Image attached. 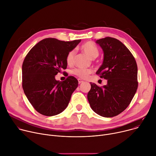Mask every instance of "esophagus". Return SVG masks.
Masks as SVG:
<instances>
[{"instance_id":"esophagus-1","label":"esophagus","mask_w":156,"mask_h":156,"mask_svg":"<svg viewBox=\"0 0 156 156\" xmlns=\"http://www.w3.org/2000/svg\"><path fill=\"white\" fill-rule=\"evenodd\" d=\"M78 83H79V84H80V83H83L84 81H83V80H82L81 79H80V78H78Z\"/></svg>"}]
</instances>
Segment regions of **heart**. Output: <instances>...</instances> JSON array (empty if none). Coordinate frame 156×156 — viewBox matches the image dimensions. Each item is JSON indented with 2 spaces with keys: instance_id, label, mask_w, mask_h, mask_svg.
<instances>
[{
  "instance_id": "obj_1",
  "label": "heart",
  "mask_w": 156,
  "mask_h": 156,
  "mask_svg": "<svg viewBox=\"0 0 156 156\" xmlns=\"http://www.w3.org/2000/svg\"><path fill=\"white\" fill-rule=\"evenodd\" d=\"M81 50L85 53L89 58L91 59H94L99 55V50L96 45L90 41H88L87 43L84 44L81 47ZM75 55V50H72L69 51L66 56V62L68 65H72L74 61ZM92 73V70L90 69H84V68H75L72 70V73L76 76L82 78L86 79L88 76Z\"/></svg>"
}]
</instances>
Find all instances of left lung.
Instances as JSON below:
<instances>
[{
    "label": "left lung",
    "mask_w": 156,
    "mask_h": 156,
    "mask_svg": "<svg viewBox=\"0 0 156 156\" xmlns=\"http://www.w3.org/2000/svg\"><path fill=\"white\" fill-rule=\"evenodd\" d=\"M96 43L104 53L103 64L96 73L108 83L100 87L90 83L88 100L98 115L114 117L129 106L137 91V66L133 54L119 40L108 37Z\"/></svg>",
    "instance_id": "obj_1"
}]
</instances>
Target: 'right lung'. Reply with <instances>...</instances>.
Instances as JSON below:
<instances>
[{
	"label": "right lung",
	"mask_w": 156,
	"mask_h": 156,
	"mask_svg": "<svg viewBox=\"0 0 156 156\" xmlns=\"http://www.w3.org/2000/svg\"><path fill=\"white\" fill-rule=\"evenodd\" d=\"M80 41L45 38L25 56L22 64V88L28 100L41 115L55 116L68 106L78 81L72 76L63 81L55 77L66 68L67 53Z\"/></svg>",
	"instance_id": "add662e5"
}]
</instances>
